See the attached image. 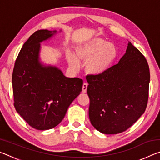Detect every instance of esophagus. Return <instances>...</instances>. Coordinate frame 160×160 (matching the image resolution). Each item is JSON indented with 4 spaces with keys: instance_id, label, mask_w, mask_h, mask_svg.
Wrapping results in <instances>:
<instances>
[{
    "instance_id": "34e87169",
    "label": "esophagus",
    "mask_w": 160,
    "mask_h": 160,
    "mask_svg": "<svg viewBox=\"0 0 160 160\" xmlns=\"http://www.w3.org/2000/svg\"><path fill=\"white\" fill-rule=\"evenodd\" d=\"M88 84L87 82L83 83L82 85V92H87V88H88Z\"/></svg>"
}]
</instances>
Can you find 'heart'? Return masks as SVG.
<instances>
[{
    "label": "heart",
    "mask_w": 160,
    "mask_h": 160,
    "mask_svg": "<svg viewBox=\"0 0 160 160\" xmlns=\"http://www.w3.org/2000/svg\"><path fill=\"white\" fill-rule=\"evenodd\" d=\"M77 57L72 53L67 56L70 66L73 68L79 66V61H88L86 69L91 74L100 75L109 68L118 56V50L112 43L101 38H94L78 47Z\"/></svg>",
    "instance_id": "obj_1"
}]
</instances>
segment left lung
<instances>
[{"label":"left lung","mask_w":160,"mask_h":160,"mask_svg":"<svg viewBox=\"0 0 160 160\" xmlns=\"http://www.w3.org/2000/svg\"><path fill=\"white\" fill-rule=\"evenodd\" d=\"M89 117L97 131L117 134L126 131L145 112L149 97L150 69L142 53L128 42L118 63L100 75L86 77Z\"/></svg>","instance_id":"obj_1"}]
</instances>
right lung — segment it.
<instances>
[{
	"instance_id": "obj_1",
	"label": "right lung",
	"mask_w": 160,
	"mask_h": 160,
	"mask_svg": "<svg viewBox=\"0 0 160 160\" xmlns=\"http://www.w3.org/2000/svg\"><path fill=\"white\" fill-rule=\"evenodd\" d=\"M56 32L41 29L32 34L16 58L12 75L16 111L29 126L42 131L61 122L83 84L78 78L64 76L57 68L40 64V42Z\"/></svg>"
}]
</instances>
